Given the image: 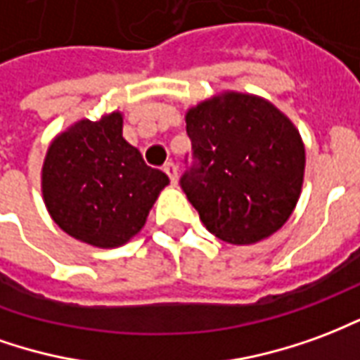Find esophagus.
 Listing matches in <instances>:
<instances>
[{
	"instance_id": "obj_1",
	"label": "esophagus",
	"mask_w": 360,
	"mask_h": 360,
	"mask_svg": "<svg viewBox=\"0 0 360 360\" xmlns=\"http://www.w3.org/2000/svg\"><path fill=\"white\" fill-rule=\"evenodd\" d=\"M165 172H167L168 178H170V182L176 186V182H178V168H176L174 162H167V165H165Z\"/></svg>"
}]
</instances>
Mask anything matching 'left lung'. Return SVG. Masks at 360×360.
Returning <instances> with one entry per match:
<instances>
[{
    "mask_svg": "<svg viewBox=\"0 0 360 360\" xmlns=\"http://www.w3.org/2000/svg\"><path fill=\"white\" fill-rule=\"evenodd\" d=\"M186 131L198 162L180 186L209 233L242 246L289 221L307 155L295 124L275 104L225 91L186 112Z\"/></svg>",
    "mask_w": 360,
    "mask_h": 360,
    "instance_id": "8db88e82",
    "label": "left lung"
}]
</instances>
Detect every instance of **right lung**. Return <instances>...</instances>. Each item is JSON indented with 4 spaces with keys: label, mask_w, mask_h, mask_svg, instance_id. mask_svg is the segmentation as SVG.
Listing matches in <instances>:
<instances>
[{
    "label": "right lung",
    "mask_w": 360,
    "mask_h": 360,
    "mask_svg": "<svg viewBox=\"0 0 360 360\" xmlns=\"http://www.w3.org/2000/svg\"><path fill=\"white\" fill-rule=\"evenodd\" d=\"M122 127L118 110L79 120L53 137L42 165V198L53 223L94 248L131 240L168 186V176L145 165Z\"/></svg>",
    "instance_id": "add662e5"
}]
</instances>
